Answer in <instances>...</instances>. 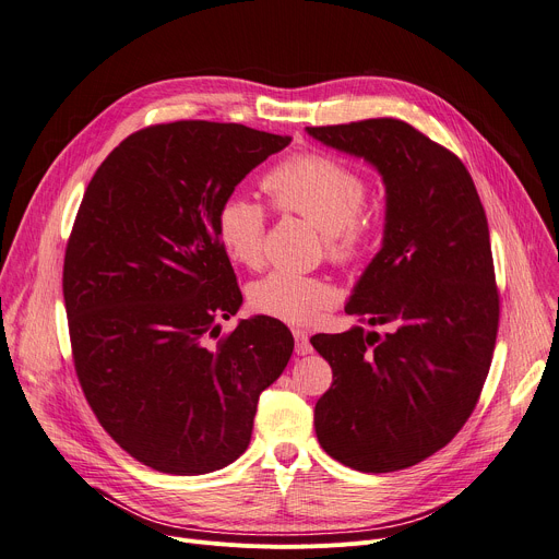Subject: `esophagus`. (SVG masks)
Wrapping results in <instances>:
<instances>
[{
	"instance_id": "34e87169",
	"label": "esophagus",
	"mask_w": 559,
	"mask_h": 559,
	"mask_svg": "<svg viewBox=\"0 0 559 559\" xmlns=\"http://www.w3.org/2000/svg\"><path fill=\"white\" fill-rule=\"evenodd\" d=\"M292 335H295V342H297V346H295V348H297V356H308V354H312V344H310L306 331L295 329V331H292Z\"/></svg>"
}]
</instances>
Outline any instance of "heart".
Instances as JSON below:
<instances>
[{
  "instance_id": "1",
  "label": "heart",
  "mask_w": 559,
  "mask_h": 559,
  "mask_svg": "<svg viewBox=\"0 0 559 559\" xmlns=\"http://www.w3.org/2000/svg\"><path fill=\"white\" fill-rule=\"evenodd\" d=\"M262 188L281 213L308 219L321 230L326 253L337 262H356L371 247L376 211L365 209L362 174L326 154H295L262 179ZM267 209L245 194H228L217 211V238L226 255L247 267L262 260ZM337 301V289L321 276L274 270L249 285V306L285 324H312Z\"/></svg>"
}]
</instances>
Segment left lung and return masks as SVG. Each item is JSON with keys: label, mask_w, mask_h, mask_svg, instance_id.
<instances>
[{"label": "left lung", "mask_w": 559, "mask_h": 559, "mask_svg": "<svg viewBox=\"0 0 559 559\" xmlns=\"http://www.w3.org/2000/svg\"><path fill=\"white\" fill-rule=\"evenodd\" d=\"M306 131L371 163L388 194L383 247L344 306L385 333L310 340L333 369L314 405L317 439L356 472H399L451 442L489 373L498 289L485 209L462 160L407 122Z\"/></svg>", "instance_id": "left-lung-1"}]
</instances>
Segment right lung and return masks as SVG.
<instances>
[{
    "mask_svg": "<svg viewBox=\"0 0 559 559\" xmlns=\"http://www.w3.org/2000/svg\"><path fill=\"white\" fill-rule=\"evenodd\" d=\"M292 138L181 120L131 133L95 171L70 233L63 297L87 405L138 462L199 476L238 460L295 337L242 306L217 211Z\"/></svg>",
    "mask_w": 559,
    "mask_h": 559,
    "instance_id": "add662e5",
    "label": "right lung"
}]
</instances>
